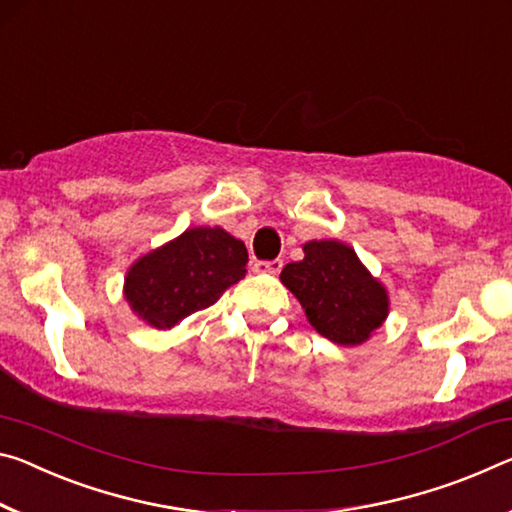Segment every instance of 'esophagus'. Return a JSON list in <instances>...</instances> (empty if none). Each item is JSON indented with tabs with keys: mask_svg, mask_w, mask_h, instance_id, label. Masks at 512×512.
<instances>
[{
	"mask_svg": "<svg viewBox=\"0 0 512 512\" xmlns=\"http://www.w3.org/2000/svg\"><path fill=\"white\" fill-rule=\"evenodd\" d=\"M255 271H257V273L278 275V273L282 271V259H271V262H257V264H255Z\"/></svg>",
	"mask_w": 512,
	"mask_h": 512,
	"instance_id": "1",
	"label": "esophagus"
}]
</instances>
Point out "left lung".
<instances>
[{
  "label": "left lung",
  "instance_id": "8db88e82",
  "mask_svg": "<svg viewBox=\"0 0 512 512\" xmlns=\"http://www.w3.org/2000/svg\"><path fill=\"white\" fill-rule=\"evenodd\" d=\"M305 257L280 273L282 285L298 298L310 326L339 346H360L389 314L387 287L339 239L303 243Z\"/></svg>",
  "mask_w": 512,
  "mask_h": 512
}]
</instances>
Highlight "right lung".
<instances>
[{
    "mask_svg": "<svg viewBox=\"0 0 512 512\" xmlns=\"http://www.w3.org/2000/svg\"><path fill=\"white\" fill-rule=\"evenodd\" d=\"M248 250L223 227H189L129 266L123 296L150 328L170 330L246 275Z\"/></svg>",
    "mask_w": 512,
    "mask_h": 512,
    "instance_id": "1",
    "label": "right lung"
}]
</instances>
